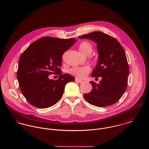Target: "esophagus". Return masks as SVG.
I'll list each match as a JSON object with an SVG mask.
<instances>
[{"instance_id":"34e87169","label":"esophagus","mask_w":149,"mask_h":149,"mask_svg":"<svg viewBox=\"0 0 149 149\" xmlns=\"http://www.w3.org/2000/svg\"><path fill=\"white\" fill-rule=\"evenodd\" d=\"M75 81L77 83H81L83 82V81L82 80H80V79H76Z\"/></svg>"}]
</instances>
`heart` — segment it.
I'll list each match as a JSON object with an SVG mask.
<instances>
[{
    "mask_svg": "<svg viewBox=\"0 0 149 149\" xmlns=\"http://www.w3.org/2000/svg\"><path fill=\"white\" fill-rule=\"evenodd\" d=\"M79 50L83 54L87 55L91 54L92 50V45L88 42H82L79 46ZM90 70V67L88 66H74L70 69L69 73L78 78H84Z\"/></svg>",
    "mask_w": 149,
    "mask_h": 149,
    "instance_id": "obj_1",
    "label": "heart"
}]
</instances>
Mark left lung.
Instances as JSON below:
<instances>
[{
	"label": "left lung",
	"instance_id": "8db88e82",
	"mask_svg": "<svg viewBox=\"0 0 149 149\" xmlns=\"http://www.w3.org/2000/svg\"><path fill=\"white\" fill-rule=\"evenodd\" d=\"M97 44L98 61L92 72L93 77H102L99 84L90 81L93 89L84 95L89 104L103 107L116 103L127 86L129 68L125 52L113 37L101 31H94L79 37Z\"/></svg>",
	"mask_w": 149,
	"mask_h": 149
}]
</instances>
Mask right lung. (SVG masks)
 I'll use <instances>...</instances> for the list:
<instances>
[{"label": "right lung", "mask_w": 149, "mask_h": 149, "mask_svg": "<svg viewBox=\"0 0 149 149\" xmlns=\"http://www.w3.org/2000/svg\"><path fill=\"white\" fill-rule=\"evenodd\" d=\"M77 40L45 37L30 44L20 57L17 79L23 95L33 106L46 108L61 99L66 84L74 81L70 74H61L62 56ZM58 72L56 81L48 76Z\"/></svg>", "instance_id": "right-lung-1"}]
</instances>
